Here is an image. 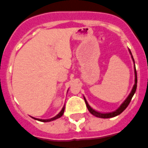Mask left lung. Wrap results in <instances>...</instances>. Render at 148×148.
Returning <instances> with one entry per match:
<instances>
[{
	"instance_id": "obj_1",
	"label": "left lung",
	"mask_w": 148,
	"mask_h": 148,
	"mask_svg": "<svg viewBox=\"0 0 148 148\" xmlns=\"http://www.w3.org/2000/svg\"><path fill=\"white\" fill-rule=\"evenodd\" d=\"M132 58H133V60L134 61L133 56H132ZM137 71H136V68H135V84H134V88H133V89H132L131 93L130 94V95L128 96V98H127V99L125 100V101H124L123 103V104L120 106V107H119V109H117V110H116V111H114V112H109V113H101V112H98L95 111L94 109H92V108L90 107V106H89V105L88 104V102H87L86 99H84V101H85V103H86V106H87V108H88V111L90 112L92 114H93L94 116H97V117H99V118H112V117L116 116L119 115L120 113H122V112H123L125 109H127V107L129 106L130 102V101H131L132 98H133L134 93H135L136 90H137Z\"/></svg>"
}]
</instances>
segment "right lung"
I'll use <instances>...</instances> for the list:
<instances>
[{
    "label": "right lung",
    "mask_w": 148,
    "mask_h": 148,
    "mask_svg": "<svg viewBox=\"0 0 148 148\" xmlns=\"http://www.w3.org/2000/svg\"><path fill=\"white\" fill-rule=\"evenodd\" d=\"M64 107L62 109V110L60 112L59 114H57L55 117H53V118H52V119H36V118H34L35 119H37V120H39V121H41V122H49V121H53V120H54V119H58V118H60V117H61L62 116H63V114H64Z\"/></svg>",
    "instance_id": "obj_1"
}]
</instances>
